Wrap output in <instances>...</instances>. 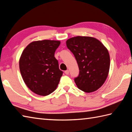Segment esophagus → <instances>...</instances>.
Listing matches in <instances>:
<instances>
[{"label":"esophagus","mask_w":132,"mask_h":132,"mask_svg":"<svg viewBox=\"0 0 132 132\" xmlns=\"http://www.w3.org/2000/svg\"><path fill=\"white\" fill-rule=\"evenodd\" d=\"M64 73H65L66 75H69V71L68 70H67L64 71Z\"/></svg>","instance_id":"34e87169"}]
</instances>
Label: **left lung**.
<instances>
[{"label": "left lung", "mask_w": 132, "mask_h": 132, "mask_svg": "<svg viewBox=\"0 0 132 132\" xmlns=\"http://www.w3.org/2000/svg\"><path fill=\"white\" fill-rule=\"evenodd\" d=\"M79 69L74 81L78 88L90 93L97 90L105 82L110 67V57L106 47L96 38L77 36L66 41Z\"/></svg>", "instance_id": "8db88e82"}]
</instances>
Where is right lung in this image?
<instances>
[{"instance_id":"add662e5","label":"right lung","mask_w":132,"mask_h":132,"mask_svg":"<svg viewBox=\"0 0 132 132\" xmlns=\"http://www.w3.org/2000/svg\"><path fill=\"white\" fill-rule=\"evenodd\" d=\"M60 44L56 40L33 41L22 53L20 71L26 85L34 93L46 96L57 88L63 74L54 57Z\"/></svg>"}]
</instances>
